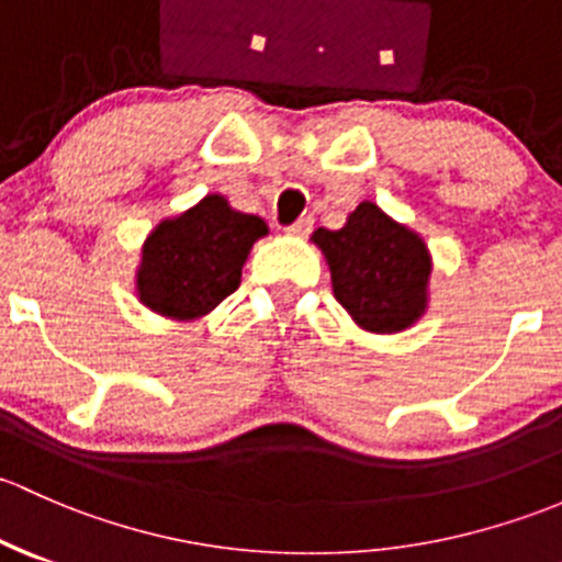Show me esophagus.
Returning a JSON list of instances; mask_svg holds the SVG:
<instances>
[{
  "label": "esophagus",
  "mask_w": 562,
  "mask_h": 562,
  "mask_svg": "<svg viewBox=\"0 0 562 562\" xmlns=\"http://www.w3.org/2000/svg\"><path fill=\"white\" fill-rule=\"evenodd\" d=\"M311 229H314V218L303 216V218H297V222H294L292 227H286V233L289 235H297V238H303V235H308Z\"/></svg>",
  "instance_id": "1"
}]
</instances>
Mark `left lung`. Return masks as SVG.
Listing matches in <instances>:
<instances>
[{
  "label": "left lung",
  "instance_id": "obj_1",
  "mask_svg": "<svg viewBox=\"0 0 562 562\" xmlns=\"http://www.w3.org/2000/svg\"><path fill=\"white\" fill-rule=\"evenodd\" d=\"M333 294L368 333H401L427 311L430 251L414 229L360 202L340 229H316Z\"/></svg>",
  "mask_w": 562,
  "mask_h": 562
}]
</instances>
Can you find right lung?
Wrapping results in <instances>:
<instances>
[{"instance_id":"right-lung-1","label":"right lung","mask_w":562,"mask_h":562,"mask_svg":"<svg viewBox=\"0 0 562 562\" xmlns=\"http://www.w3.org/2000/svg\"><path fill=\"white\" fill-rule=\"evenodd\" d=\"M265 235L262 218L207 194L181 216L156 224L143 243L137 297L170 319H200L240 286L248 251Z\"/></svg>"}]
</instances>
